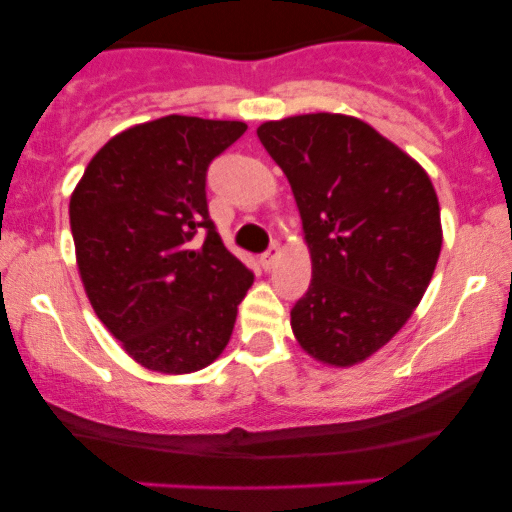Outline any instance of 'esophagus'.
<instances>
[{
  "instance_id": "34e87169",
  "label": "esophagus",
  "mask_w": 512,
  "mask_h": 512,
  "mask_svg": "<svg viewBox=\"0 0 512 512\" xmlns=\"http://www.w3.org/2000/svg\"><path fill=\"white\" fill-rule=\"evenodd\" d=\"M279 255H281L279 243H272V245H269V250L264 252V255L260 257V264H262L264 269H272V267H274V262L279 260Z\"/></svg>"
}]
</instances>
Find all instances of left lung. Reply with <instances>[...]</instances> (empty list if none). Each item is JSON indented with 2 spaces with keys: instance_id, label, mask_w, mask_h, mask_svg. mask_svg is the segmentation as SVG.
Here are the masks:
<instances>
[{
  "instance_id": "1",
  "label": "left lung",
  "mask_w": 512,
  "mask_h": 512,
  "mask_svg": "<svg viewBox=\"0 0 512 512\" xmlns=\"http://www.w3.org/2000/svg\"><path fill=\"white\" fill-rule=\"evenodd\" d=\"M257 137L289 180L313 279L293 305L301 349L363 363L407 325L443 245L428 173L368 122L339 113L264 122Z\"/></svg>"
}]
</instances>
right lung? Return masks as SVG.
Masks as SVG:
<instances>
[{
  "label": "right lung",
  "instance_id": "1",
  "mask_svg": "<svg viewBox=\"0 0 512 512\" xmlns=\"http://www.w3.org/2000/svg\"><path fill=\"white\" fill-rule=\"evenodd\" d=\"M245 129L187 115L134 125L88 161L69 199L88 301L146 370L195 373L231 339L252 272L216 233L204 187L209 163Z\"/></svg>",
  "mask_w": 512,
  "mask_h": 512
}]
</instances>
